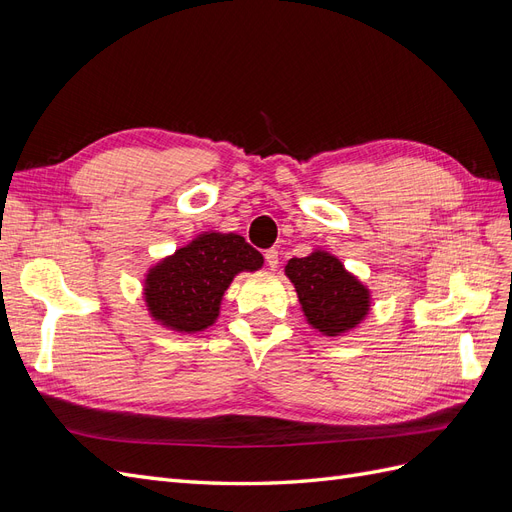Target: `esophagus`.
Instances as JSON below:
<instances>
[{"label": "esophagus", "instance_id": "esophagus-1", "mask_svg": "<svg viewBox=\"0 0 512 512\" xmlns=\"http://www.w3.org/2000/svg\"><path fill=\"white\" fill-rule=\"evenodd\" d=\"M265 260H267V267L271 271H275L277 265H280V254H277V250H267L265 252Z\"/></svg>", "mask_w": 512, "mask_h": 512}]
</instances>
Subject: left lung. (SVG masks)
<instances>
[{"instance_id":"obj_1","label":"left lung","mask_w":512,"mask_h":512,"mask_svg":"<svg viewBox=\"0 0 512 512\" xmlns=\"http://www.w3.org/2000/svg\"><path fill=\"white\" fill-rule=\"evenodd\" d=\"M284 273L297 290L307 324L322 335H344L367 318L371 292L337 256L314 250L305 258H290Z\"/></svg>"}]
</instances>
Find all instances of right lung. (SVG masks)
Instances as JSON below:
<instances>
[{
    "label": "right lung",
    "mask_w": 512,
    "mask_h": 512,
    "mask_svg": "<svg viewBox=\"0 0 512 512\" xmlns=\"http://www.w3.org/2000/svg\"><path fill=\"white\" fill-rule=\"evenodd\" d=\"M262 254L235 232L207 230L145 275L149 316L164 329L198 333L220 316L224 292L235 275L262 269Z\"/></svg>",
    "instance_id": "add662e5"
}]
</instances>
